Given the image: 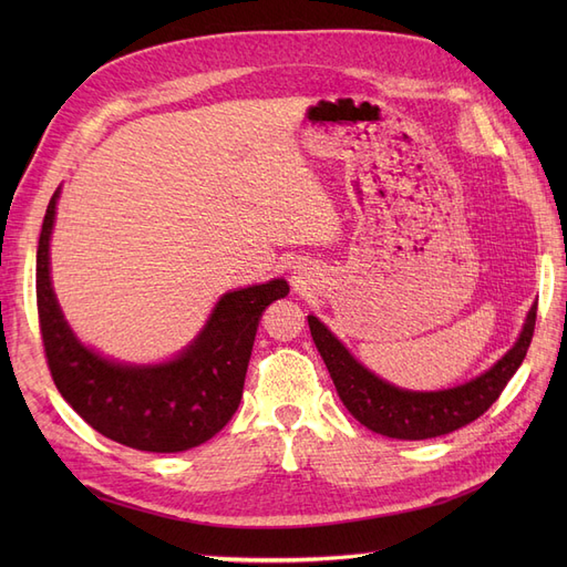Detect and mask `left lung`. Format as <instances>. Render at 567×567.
<instances>
[{
    "label": "left lung",
    "mask_w": 567,
    "mask_h": 567,
    "mask_svg": "<svg viewBox=\"0 0 567 567\" xmlns=\"http://www.w3.org/2000/svg\"><path fill=\"white\" fill-rule=\"evenodd\" d=\"M537 302L527 312L520 338L499 362L477 379L437 392H411L385 383L362 367L348 348L317 317H307L312 340L329 369L333 385L350 414L369 431L394 440H427L458 431L480 419L499 400L502 390L518 371L535 333Z\"/></svg>",
    "instance_id": "8db88e82"
}]
</instances>
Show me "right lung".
Masks as SVG:
<instances>
[{"instance_id": "obj_1", "label": "right lung", "mask_w": 567, "mask_h": 567, "mask_svg": "<svg viewBox=\"0 0 567 567\" xmlns=\"http://www.w3.org/2000/svg\"><path fill=\"white\" fill-rule=\"evenodd\" d=\"M59 194L61 188L47 205L38 246V315L51 379L63 400L113 442L156 454L198 447L241 404L257 323L267 305L288 296V284L274 279L221 296L198 338L173 362H111L75 338L51 288L49 238Z\"/></svg>"}]
</instances>
